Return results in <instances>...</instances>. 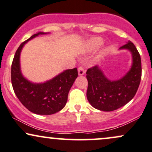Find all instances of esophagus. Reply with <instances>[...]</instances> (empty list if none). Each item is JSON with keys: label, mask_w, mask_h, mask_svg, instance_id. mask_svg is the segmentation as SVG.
Masks as SVG:
<instances>
[{"label": "esophagus", "mask_w": 152, "mask_h": 152, "mask_svg": "<svg viewBox=\"0 0 152 152\" xmlns=\"http://www.w3.org/2000/svg\"><path fill=\"white\" fill-rule=\"evenodd\" d=\"M78 75H79V76H83V75L85 74L84 69H83V67H81H81H78Z\"/></svg>", "instance_id": "esophagus-1"}]
</instances>
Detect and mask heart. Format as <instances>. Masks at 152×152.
I'll return each instance as SVG.
<instances>
[{
    "mask_svg": "<svg viewBox=\"0 0 152 152\" xmlns=\"http://www.w3.org/2000/svg\"><path fill=\"white\" fill-rule=\"evenodd\" d=\"M104 43V39L101 37H94L88 40L86 44V51H93L99 48Z\"/></svg>",
    "mask_w": 152,
    "mask_h": 152,
    "instance_id": "heart-1",
    "label": "heart"
}]
</instances>
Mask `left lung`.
Returning <instances> with one entry per match:
<instances>
[{"mask_svg": "<svg viewBox=\"0 0 152 152\" xmlns=\"http://www.w3.org/2000/svg\"><path fill=\"white\" fill-rule=\"evenodd\" d=\"M119 49L129 50L132 56L131 69L120 79L109 80L99 66H94L86 71L87 99L94 108L100 111H114L126 105L134 98L140 84L142 61L137 48L129 41Z\"/></svg>", "mask_w": 152, "mask_h": 152, "instance_id": "1", "label": "left lung"}]
</instances>
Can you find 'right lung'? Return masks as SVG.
Returning <instances> with one entry per match:
<instances>
[{"instance_id":"add662e5","label":"right lung","mask_w":152,"mask_h":152,"mask_svg":"<svg viewBox=\"0 0 152 152\" xmlns=\"http://www.w3.org/2000/svg\"><path fill=\"white\" fill-rule=\"evenodd\" d=\"M47 34L38 32L22 43L15 52L11 66V82L15 95L26 109L40 115L53 114L66 106L68 94L78 76L76 68L64 71L43 83H33L23 76L20 64L23 47L36 36Z\"/></svg>"}]
</instances>
